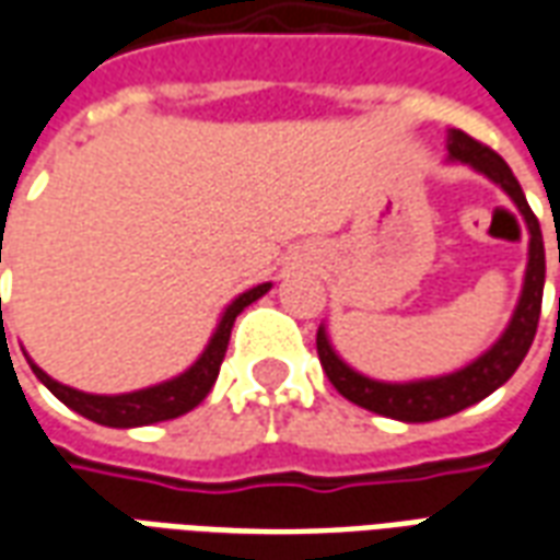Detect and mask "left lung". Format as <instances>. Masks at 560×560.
Segmentation results:
<instances>
[{
    "label": "left lung",
    "instance_id": "obj_1",
    "mask_svg": "<svg viewBox=\"0 0 560 560\" xmlns=\"http://www.w3.org/2000/svg\"><path fill=\"white\" fill-rule=\"evenodd\" d=\"M450 159L470 164L474 171L486 173L492 183L501 185L518 207V212L525 215V224L530 231L525 284H522V296H518L516 312H513V320L504 329V336L494 341L482 357H477L474 363L458 369L453 375L425 377V381H411V384H384V381H372V377L353 372L348 363H341V357L329 345L327 329H317V357H320L329 384L339 389L345 399L360 405L365 411H375L381 417H393V420L401 422L441 420V417L465 411L470 405L486 399L489 393L506 384L522 365L530 341H534V332H537V324H540L546 252H542L540 221L530 212L528 200L522 195V185L516 183L513 171L506 167V161L494 149L482 147L480 140L468 138L458 128L450 131Z\"/></svg>",
    "mask_w": 560,
    "mask_h": 560
}]
</instances>
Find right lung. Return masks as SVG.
I'll list each match as a JSON object with an SVG mask.
<instances>
[{"instance_id": "right-lung-1", "label": "right lung", "mask_w": 560, "mask_h": 560, "mask_svg": "<svg viewBox=\"0 0 560 560\" xmlns=\"http://www.w3.org/2000/svg\"><path fill=\"white\" fill-rule=\"evenodd\" d=\"M269 288H272V284L267 281V284H257L252 291L240 293V296L224 308L219 327L212 332L207 351L200 353V360L179 377L164 381V384H155V387L138 389V393H122V396H92V393H80V389H71L66 387V384H59V381H54V377L47 375V372H42L35 363H30L32 372H35L44 387L50 389L62 405H68L71 411H78L80 417H86V420L92 422L110 425V429H131V425H149V422L183 417V413H188L191 408H197L200 401L207 399V393L212 389V384H215L221 360H224V351H228V341H231V329L236 315L243 312L245 305H252L255 300H260Z\"/></svg>"}]
</instances>
